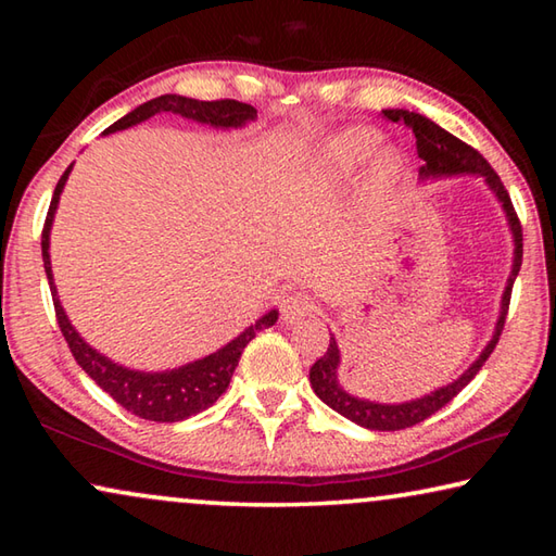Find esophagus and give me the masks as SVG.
<instances>
[{
    "label": "esophagus",
    "instance_id": "esophagus-1",
    "mask_svg": "<svg viewBox=\"0 0 556 556\" xmlns=\"http://www.w3.org/2000/svg\"><path fill=\"white\" fill-rule=\"evenodd\" d=\"M314 301L308 299L306 294H291L285 301H281V321L287 326L304 321L306 316L314 314Z\"/></svg>",
    "mask_w": 556,
    "mask_h": 556
}]
</instances>
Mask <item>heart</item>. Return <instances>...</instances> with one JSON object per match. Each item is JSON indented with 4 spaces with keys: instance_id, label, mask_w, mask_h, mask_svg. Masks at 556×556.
<instances>
[{
    "instance_id": "b5f03b06",
    "label": "heart",
    "mask_w": 556,
    "mask_h": 556,
    "mask_svg": "<svg viewBox=\"0 0 556 556\" xmlns=\"http://www.w3.org/2000/svg\"><path fill=\"white\" fill-rule=\"evenodd\" d=\"M378 142H380V135L370 127L345 129L324 147L321 164H326V168H331V172L345 174L361 164ZM394 174H397V156L392 152H382L378 159H375V164L368 174V181H365V195H363L365 205H375L382 199V193L390 188Z\"/></svg>"
}]
</instances>
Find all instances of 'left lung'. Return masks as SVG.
Returning <instances> with one entry per match:
<instances>
[{"instance_id":"left-lung-1","label":"left lung","mask_w":556,"mask_h":556,"mask_svg":"<svg viewBox=\"0 0 556 556\" xmlns=\"http://www.w3.org/2000/svg\"><path fill=\"white\" fill-rule=\"evenodd\" d=\"M382 112H384V117L397 122V125L400 122H404V125L412 129V135L417 137V154L421 162H425V166L419 168V174L425 178L454 176V174L485 176L488 186H491L497 199H501L503 208L507 213V220H510L513 235H515V265H513L510 279H507V289L503 294V312H501V318H497L493 341L485 345L481 357H478V361L470 365V368L460 375L456 382H451V384H446V388H441L437 392L427 394V397L414 400V402L375 404V402L351 397V394H348L341 384H338L336 370H338V361H341V355H338V345L333 338H331V343H328V351L324 353V357H318V361L312 365L308 380H312L314 392L328 404V407L336 409L338 414H343L345 419H351V421H355V425H361L365 429L397 431V429H407V427L419 425V421L429 419L431 414H437L441 407H446V404L454 400L470 380L476 378L478 370L483 368L488 357H491V353L495 351L497 341H501L503 326H505L507 308H510V294H513L515 277L522 265V225H520V218H517L513 201H510V193L505 191L501 176L493 172V166L485 162L483 154L478 152V149H473L466 142H460L458 137L451 135V131L441 129L437 122L427 119L425 115H417V112H409V110H382Z\"/></svg>"}]
</instances>
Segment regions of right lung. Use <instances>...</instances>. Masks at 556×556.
Returning <instances> with one entry per match:
<instances>
[{
    "label": "right lung",
    "instance_id": "1",
    "mask_svg": "<svg viewBox=\"0 0 556 556\" xmlns=\"http://www.w3.org/2000/svg\"><path fill=\"white\" fill-rule=\"evenodd\" d=\"M159 112H174V115H181L188 119L203 122V125L213 127H240L248 119L257 117V110L252 105H244L238 100H191L181 96H162L144 102L137 110H131L129 115L117 119L115 125H110L108 131L127 129L137 122H144L149 117L159 115ZM73 164L65 168L63 176L55 184L53 199L49 205V213H46V223L41 230V257L46 267V277H49L51 285V296H53V308H55V321H59L61 333L68 343L75 363L86 370L92 380L98 382L100 390H105L112 400H115L119 407L135 414L139 419L149 421H181L193 417L203 409H208L211 404L220 397V394L228 390L230 378L235 368H238V361L252 338L260 331L275 326L277 312H269L260 318L255 326H250L248 331H242L235 341H230L218 353L205 355L203 361L181 365L176 370L166 372H139V370H127L122 365L108 361L105 355L83 341V338L75 333L71 326L68 316H65L59 294H55L53 287V275H51V260H49V232L53 223L55 205H59V195L63 191L65 178H68Z\"/></svg>",
    "mask_w": 556,
    "mask_h": 556
}]
</instances>
